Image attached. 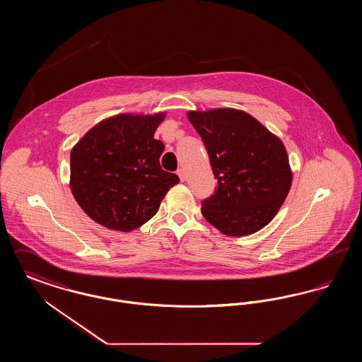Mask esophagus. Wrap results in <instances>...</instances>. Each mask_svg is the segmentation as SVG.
I'll return each instance as SVG.
<instances>
[{
    "instance_id": "obj_1",
    "label": "esophagus",
    "mask_w": 362,
    "mask_h": 362,
    "mask_svg": "<svg viewBox=\"0 0 362 362\" xmlns=\"http://www.w3.org/2000/svg\"><path fill=\"white\" fill-rule=\"evenodd\" d=\"M177 176L180 177V180H182V182H185V180H186V173H185V170H183V168H179V170H177Z\"/></svg>"
}]
</instances>
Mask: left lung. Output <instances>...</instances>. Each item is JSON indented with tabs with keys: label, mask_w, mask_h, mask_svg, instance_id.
<instances>
[{
	"label": "left lung",
	"mask_w": 362,
	"mask_h": 362,
	"mask_svg": "<svg viewBox=\"0 0 362 362\" xmlns=\"http://www.w3.org/2000/svg\"><path fill=\"white\" fill-rule=\"evenodd\" d=\"M217 179L202 202L207 221L226 236L258 232L276 217L292 186L288 152L279 138L235 108L189 111Z\"/></svg>",
	"instance_id": "8db88e82"
}]
</instances>
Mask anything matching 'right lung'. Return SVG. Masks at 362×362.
Instances as JSON below:
<instances>
[{
    "mask_svg": "<svg viewBox=\"0 0 362 362\" xmlns=\"http://www.w3.org/2000/svg\"><path fill=\"white\" fill-rule=\"evenodd\" d=\"M165 112L119 114L95 124L70 152V189L86 214L112 230L149 221L179 183L160 167L164 144L155 139Z\"/></svg>",
    "mask_w": 362,
    "mask_h": 362,
    "instance_id": "obj_1",
    "label": "right lung"
}]
</instances>
